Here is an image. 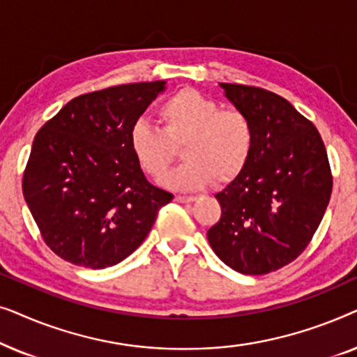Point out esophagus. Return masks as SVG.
Here are the masks:
<instances>
[{"mask_svg":"<svg viewBox=\"0 0 357 357\" xmlns=\"http://www.w3.org/2000/svg\"><path fill=\"white\" fill-rule=\"evenodd\" d=\"M175 202L192 203V202H195V197H187V195H175Z\"/></svg>","mask_w":357,"mask_h":357,"instance_id":"esophagus-1","label":"esophagus"}]
</instances>
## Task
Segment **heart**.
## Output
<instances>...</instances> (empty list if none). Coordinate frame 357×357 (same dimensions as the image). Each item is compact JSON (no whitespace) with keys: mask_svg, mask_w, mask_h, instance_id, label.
Masks as SVG:
<instances>
[{"mask_svg":"<svg viewBox=\"0 0 357 357\" xmlns=\"http://www.w3.org/2000/svg\"><path fill=\"white\" fill-rule=\"evenodd\" d=\"M158 116L162 128L138 120L130 130L131 151L151 177H164L182 144L185 162L164 178L172 188H202L211 180L224 185L247 167L255 130L242 110L221 109L211 97L185 87L159 105Z\"/></svg>","mask_w":357,"mask_h":357,"instance_id":"b5f03b06","label":"heart"}]
</instances>
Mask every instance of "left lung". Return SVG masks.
<instances>
[{"label":"left lung","mask_w":357,"mask_h":357,"mask_svg":"<svg viewBox=\"0 0 357 357\" xmlns=\"http://www.w3.org/2000/svg\"><path fill=\"white\" fill-rule=\"evenodd\" d=\"M250 119L255 144L247 167L216 195L221 219L208 231L214 253L243 275H266L309 245L328 206L333 177L319 130L284 97L221 82Z\"/></svg>","instance_id":"obj_1"}]
</instances>
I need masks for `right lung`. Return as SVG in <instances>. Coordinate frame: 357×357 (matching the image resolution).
<instances>
[{
    "label": "right lung",
    "mask_w": 357,
    "mask_h": 357,
    "mask_svg": "<svg viewBox=\"0 0 357 357\" xmlns=\"http://www.w3.org/2000/svg\"><path fill=\"white\" fill-rule=\"evenodd\" d=\"M164 81L87 92L38 130L22 193L43 242L73 265L102 270L131 255L174 195L144 177L130 130Z\"/></svg>",
    "instance_id": "add662e5"
}]
</instances>
